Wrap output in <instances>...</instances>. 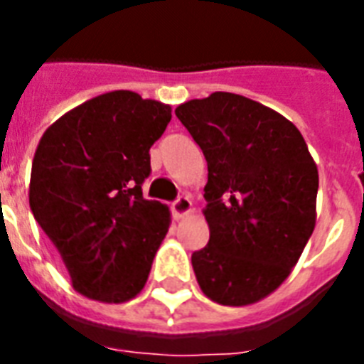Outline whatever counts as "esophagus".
I'll use <instances>...</instances> for the list:
<instances>
[{
  "mask_svg": "<svg viewBox=\"0 0 364 364\" xmlns=\"http://www.w3.org/2000/svg\"><path fill=\"white\" fill-rule=\"evenodd\" d=\"M171 211H173V217L176 219H183V217H187L191 211H193V202L188 196H179V198L171 204Z\"/></svg>",
  "mask_w": 364,
  "mask_h": 364,
  "instance_id": "esophagus-1",
  "label": "esophagus"
}]
</instances>
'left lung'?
<instances>
[{
	"instance_id": "8db88e82",
	"label": "left lung",
	"mask_w": 364,
	"mask_h": 364,
	"mask_svg": "<svg viewBox=\"0 0 364 364\" xmlns=\"http://www.w3.org/2000/svg\"><path fill=\"white\" fill-rule=\"evenodd\" d=\"M176 115L208 162L200 289L217 304H255L287 279L316 228V162L293 122L240 94L191 100Z\"/></svg>"
}]
</instances>
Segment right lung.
I'll use <instances>...</instances> for the list:
<instances>
[{
  "mask_svg": "<svg viewBox=\"0 0 364 364\" xmlns=\"http://www.w3.org/2000/svg\"><path fill=\"white\" fill-rule=\"evenodd\" d=\"M170 121V105L115 90L68 111L37 145L31 213L87 299L122 304L147 283L171 219L141 185Z\"/></svg>",
  "mask_w": 364,
  "mask_h": 364,
  "instance_id": "right-lung-1",
  "label": "right lung"
}]
</instances>
